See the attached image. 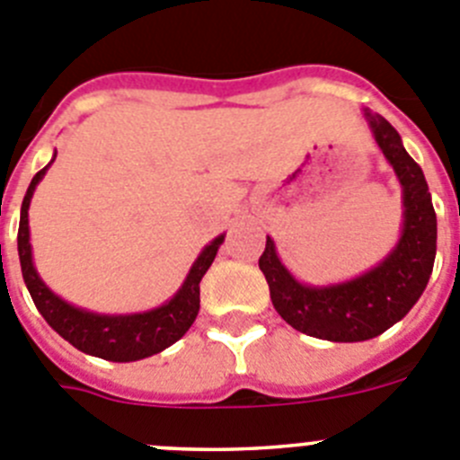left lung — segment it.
I'll use <instances>...</instances> for the list:
<instances>
[{
	"instance_id": "8db88e82",
	"label": "left lung",
	"mask_w": 460,
	"mask_h": 460,
	"mask_svg": "<svg viewBox=\"0 0 460 460\" xmlns=\"http://www.w3.org/2000/svg\"><path fill=\"white\" fill-rule=\"evenodd\" d=\"M364 119L403 188V229L394 250L369 272L330 287L300 284L279 261L270 235L259 259L277 314L297 332L328 341H367L392 328L420 300L436 261L438 222L424 172L387 119L369 110Z\"/></svg>"
}]
</instances>
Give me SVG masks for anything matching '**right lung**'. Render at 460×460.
<instances>
[{
	"mask_svg": "<svg viewBox=\"0 0 460 460\" xmlns=\"http://www.w3.org/2000/svg\"><path fill=\"white\" fill-rule=\"evenodd\" d=\"M55 158H52V163H55ZM48 167L40 169L29 183L22 208H20L18 229L20 266H22L24 284H27L36 309L43 314L49 328L59 332L68 343H73L77 350L110 359V362H135V359L151 358V355L169 349L172 343H176L188 332L197 314H199V281L213 263L220 245L225 243V234L217 235L210 245L201 250V254L197 256L188 277H185L183 287L172 300L164 302L163 307L144 314H119V316L73 307L45 287V281L40 279L34 268V259H31L29 204H31L36 185L45 176Z\"/></svg>",
	"mask_w": 460,
	"mask_h": 460,
	"instance_id": "1",
	"label": "right lung"
}]
</instances>
